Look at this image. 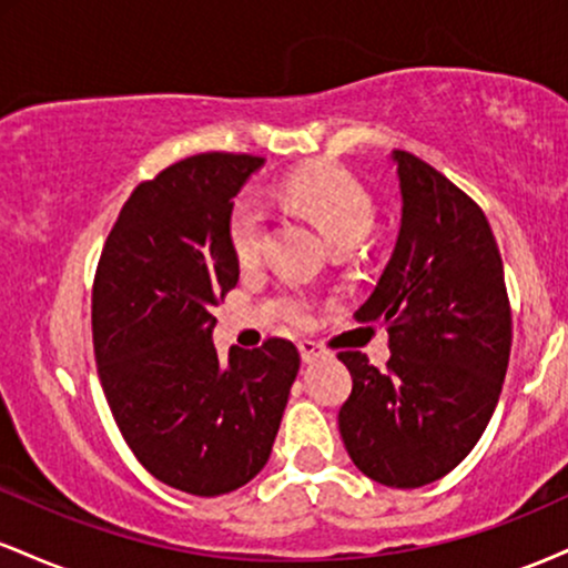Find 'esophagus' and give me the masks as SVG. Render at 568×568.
<instances>
[{
    "label": "esophagus",
    "instance_id": "1",
    "mask_svg": "<svg viewBox=\"0 0 568 568\" xmlns=\"http://www.w3.org/2000/svg\"><path fill=\"white\" fill-rule=\"evenodd\" d=\"M298 352H302L304 363H317V361H325V357H331L328 349H323L317 342H310V338L298 342Z\"/></svg>",
    "mask_w": 568,
    "mask_h": 568
}]
</instances>
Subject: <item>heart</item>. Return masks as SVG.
<instances>
[{
  "label": "heart",
  "instance_id": "obj_1",
  "mask_svg": "<svg viewBox=\"0 0 568 568\" xmlns=\"http://www.w3.org/2000/svg\"><path fill=\"white\" fill-rule=\"evenodd\" d=\"M285 200L317 224L331 245H355L374 224V200L355 175L336 165H315L293 173L283 184ZM266 234V207L256 194L234 200L230 213V243L240 264H253L262 253ZM285 317L304 323L310 306L304 298H285Z\"/></svg>",
  "mask_w": 568,
  "mask_h": 568
}]
</instances>
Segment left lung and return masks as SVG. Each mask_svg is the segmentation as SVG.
I'll return each instance as SVG.
<instances>
[{"label": "left lung", "mask_w": 568, "mask_h": 568, "mask_svg": "<svg viewBox=\"0 0 568 568\" xmlns=\"http://www.w3.org/2000/svg\"><path fill=\"white\" fill-rule=\"evenodd\" d=\"M400 232L379 283L355 312L389 334L387 371L338 352L352 395L338 410L349 459L382 486L419 488L473 452L497 408L513 342L505 270L475 202L425 160L389 154Z\"/></svg>", "instance_id": "8db88e82"}]
</instances>
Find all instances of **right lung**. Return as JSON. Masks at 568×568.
Wrapping results in <instances>:
<instances>
[{
    "label": "right lung",
    "mask_w": 568,
    "mask_h": 568,
    "mask_svg": "<svg viewBox=\"0 0 568 568\" xmlns=\"http://www.w3.org/2000/svg\"><path fill=\"white\" fill-rule=\"evenodd\" d=\"M264 165L207 152L143 181L98 262L93 347L122 438L162 484L221 497L264 470L298 374L285 338L219 361L211 315L240 280L230 213Z\"/></svg>",
    "instance_id": "right-lung-1"
}]
</instances>
